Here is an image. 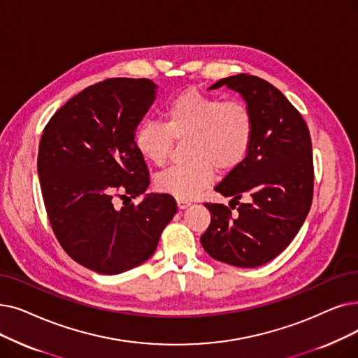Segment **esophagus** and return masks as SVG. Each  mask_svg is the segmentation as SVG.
Listing matches in <instances>:
<instances>
[{
    "label": "esophagus",
    "mask_w": 358,
    "mask_h": 358,
    "mask_svg": "<svg viewBox=\"0 0 358 358\" xmlns=\"http://www.w3.org/2000/svg\"><path fill=\"white\" fill-rule=\"evenodd\" d=\"M190 205H192V201H190V200L177 199V206H178V209H185V208H189Z\"/></svg>",
    "instance_id": "34e87169"
}]
</instances>
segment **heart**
<instances>
[{"label":"heart","mask_w":358,"mask_h":358,"mask_svg":"<svg viewBox=\"0 0 358 358\" xmlns=\"http://www.w3.org/2000/svg\"><path fill=\"white\" fill-rule=\"evenodd\" d=\"M165 124L143 121L133 134L137 152L146 161L162 165L173 138L189 137L185 157L155 178L162 193L192 200L208 187L215 171L229 173L247 157L255 137V117L243 101H224L199 90H185L171 99L164 111Z\"/></svg>","instance_id":"b5f03b06"}]
</instances>
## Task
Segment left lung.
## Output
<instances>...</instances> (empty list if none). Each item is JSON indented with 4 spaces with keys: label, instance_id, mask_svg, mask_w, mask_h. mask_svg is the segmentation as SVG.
Instances as JSON below:
<instances>
[{
    "label": "left lung",
    "instance_id": "obj_1",
    "mask_svg": "<svg viewBox=\"0 0 358 358\" xmlns=\"http://www.w3.org/2000/svg\"><path fill=\"white\" fill-rule=\"evenodd\" d=\"M222 86L240 93L252 110L255 137L245 159L215 187L231 197L229 206L235 208L231 203H236L238 212L205 203L210 225L200 243L216 260L257 268L285 250L312 206V138L301 114L266 80L241 73L209 89ZM244 195L249 201L238 204Z\"/></svg>",
    "mask_w": 358,
    "mask_h": 358
}]
</instances>
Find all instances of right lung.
I'll list each match as a JSON object with an SVG mask.
<instances>
[{"instance_id":"right-lung-1","label":"right lung","mask_w":358,"mask_h":358,"mask_svg":"<svg viewBox=\"0 0 358 358\" xmlns=\"http://www.w3.org/2000/svg\"><path fill=\"white\" fill-rule=\"evenodd\" d=\"M157 89L149 79L103 80L61 106L43 130L38 176L46 213L66 253L93 272L142 265L177 212L169 194L145 193L148 166L133 142ZM117 191L144 200L115 210Z\"/></svg>"}]
</instances>
